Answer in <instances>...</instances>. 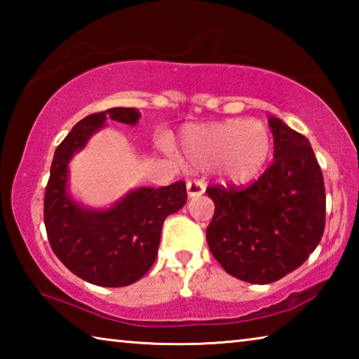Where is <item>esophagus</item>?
<instances>
[{"label":"esophagus","mask_w":359,"mask_h":359,"mask_svg":"<svg viewBox=\"0 0 359 359\" xmlns=\"http://www.w3.org/2000/svg\"><path fill=\"white\" fill-rule=\"evenodd\" d=\"M187 191L190 198H196L201 196V194L205 191V184L203 180H188L187 182Z\"/></svg>","instance_id":"obj_1"}]
</instances>
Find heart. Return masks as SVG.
Wrapping results in <instances>:
<instances>
[{"instance_id":"b5f03b06","label":"heart","mask_w":359,"mask_h":359,"mask_svg":"<svg viewBox=\"0 0 359 359\" xmlns=\"http://www.w3.org/2000/svg\"><path fill=\"white\" fill-rule=\"evenodd\" d=\"M182 154L199 168H212L231 182H248L269 160L272 137L259 120H226L194 125L182 133Z\"/></svg>"}]
</instances>
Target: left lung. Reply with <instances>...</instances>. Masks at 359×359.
I'll return each instance as SVG.
<instances>
[{
    "instance_id": "1",
    "label": "left lung",
    "mask_w": 359,
    "mask_h": 359,
    "mask_svg": "<svg viewBox=\"0 0 359 359\" xmlns=\"http://www.w3.org/2000/svg\"><path fill=\"white\" fill-rule=\"evenodd\" d=\"M274 163L250 187H210L215 214L205 231L229 276L266 285L297 269L325 231L323 174L311 142L283 120L267 118Z\"/></svg>"
}]
</instances>
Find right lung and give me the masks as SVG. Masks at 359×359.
<instances>
[{
    "label": "right lung",
    "mask_w": 359,
    "mask_h": 359,
    "mask_svg": "<svg viewBox=\"0 0 359 359\" xmlns=\"http://www.w3.org/2000/svg\"><path fill=\"white\" fill-rule=\"evenodd\" d=\"M107 118L135 126L141 112L112 107L72 126L53 155L44 223L52 250L72 274L98 287L117 288L137 282L155 263L163 222L184 208L187 187L184 180L160 188L139 187L104 209L76 201L69 191V163Z\"/></svg>",
    "instance_id": "obj_1"
}]
</instances>
